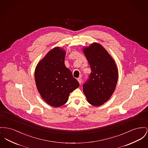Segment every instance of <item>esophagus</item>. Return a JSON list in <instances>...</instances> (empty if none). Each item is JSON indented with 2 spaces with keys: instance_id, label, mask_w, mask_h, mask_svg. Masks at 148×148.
Wrapping results in <instances>:
<instances>
[{
  "instance_id": "1",
  "label": "esophagus",
  "mask_w": 148,
  "mask_h": 148,
  "mask_svg": "<svg viewBox=\"0 0 148 148\" xmlns=\"http://www.w3.org/2000/svg\"><path fill=\"white\" fill-rule=\"evenodd\" d=\"M77 80H78V81L79 84H81V83H82V79L81 78H78Z\"/></svg>"
}]
</instances>
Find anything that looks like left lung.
Instances as JSON below:
<instances>
[{
	"label": "left lung",
	"mask_w": 148,
	"mask_h": 148,
	"mask_svg": "<svg viewBox=\"0 0 148 148\" xmlns=\"http://www.w3.org/2000/svg\"><path fill=\"white\" fill-rule=\"evenodd\" d=\"M91 73L83 84V92L88 102L99 106L107 101L115 89L118 79L116 64L104 49L97 43L84 49Z\"/></svg>",
	"instance_id": "left-lung-1"
}]
</instances>
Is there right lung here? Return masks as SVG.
<instances>
[{
  "label": "right lung",
  "mask_w": 148,
  "mask_h": 148,
  "mask_svg": "<svg viewBox=\"0 0 148 148\" xmlns=\"http://www.w3.org/2000/svg\"><path fill=\"white\" fill-rule=\"evenodd\" d=\"M65 52L55 47L37 65L35 82L42 98L50 106L66 103L69 94L79 86L77 80L64 63Z\"/></svg>",
  "instance_id": "1"
}]
</instances>
